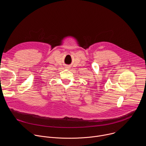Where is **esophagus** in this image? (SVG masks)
Segmentation results:
<instances>
[{
	"instance_id": "1",
	"label": "esophagus",
	"mask_w": 146,
	"mask_h": 146,
	"mask_svg": "<svg viewBox=\"0 0 146 146\" xmlns=\"http://www.w3.org/2000/svg\"><path fill=\"white\" fill-rule=\"evenodd\" d=\"M70 68V67L69 66H68L67 67H66V69H69Z\"/></svg>"
}]
</instances>
